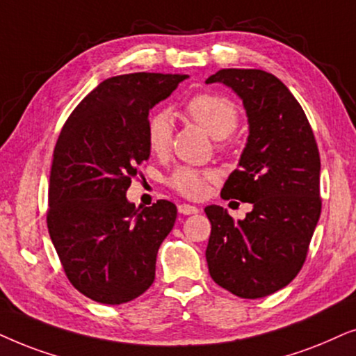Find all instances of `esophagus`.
Here are the masks:
<instances>
[{
	"label": "esophagus",
	"mask_w": 356,
	"mask_h": 356,
	"mask_svg": "<svg viewBox=\"0 0 356 356\" xmlns=\"http://www.w3.org/2000/svg\"><path fill=\"white\" fill-rule=\"evenodd\" d=\"M177 210L181 215H195L200 210L195 205H188V203H181V205L177 207Z\"/></svg>",
	"instance_id": "1"
}]
</instances>
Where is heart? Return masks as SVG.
<instances>
[{
	"label": "heart",
	"instance_id": "1",
	"mask_svg": "<svg viewBox=\"0 0 356 356\" xmlns=\"http://www.w3.org/2000/svg\"><path fill=\"white\" fill-rule=\"evenodd\" d=\"M187 113L193 122L205 129L215 140L227 138L239 123L234 104L216 94H198L187 102ZM174 117L168 108L156 111L146 123V138L149 149L163 154L172 141ZM210 174L192 168L175 169L169 177V186L182 195L197 198L205 192V182Z\"/></svg>",
	"mask_w": 356,
	"mask_h": 356
}]
</instances>
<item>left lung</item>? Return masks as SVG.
I'll return each mask as SVG.
<instances>
[{"mask_svg":"<svg viewBox=\"0 0 356 356\" xmlns=\"http://www.w3.org/2000/svg\"><path fill=\"white\" fill-rule=\"evenodd\" d=\"M221 83L243 101L249 135L222 198L252 203L244 220L208 205L207 264L215 283L257 300L282 290L300 272L321 216V159L306 113L277 76L226 68Z\"/></svg>","mask_w":356,"mask_h":356,"instance_id":"obj_1","label":"left lung"}]
</instances>
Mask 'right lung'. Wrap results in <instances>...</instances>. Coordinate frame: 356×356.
<instances>
[{
    "label": "right lung",
    "mask_w": 356,
    "mask_h": 356,
    "mask_svg": "<svg viewBox=\"0 0 356 356\" xmlns=\"http://www.w3.org/2000/svg\"><path fill=\"white\" fill-rule=\"evenodd\" d=\"M187 74L113 76L74 108L56 141L47 225L66 277L102 305L129 302L154 282L156 255L177 208L129 202L136 168L149 158V108Z\"/></svg>",
    "instance_id": "1"
}]
</instances>
